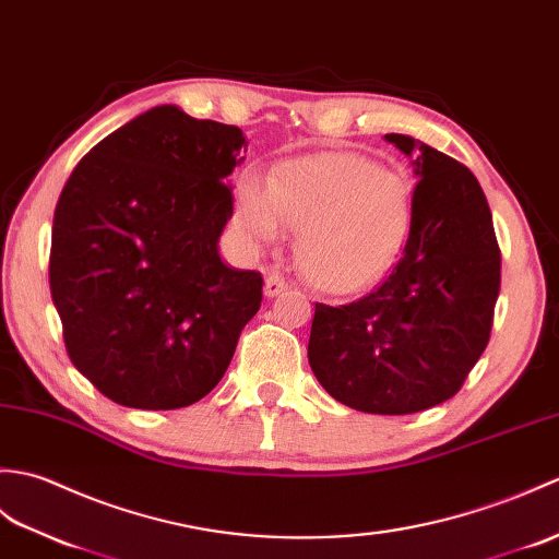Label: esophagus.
<instances>
[{
    "label": "esophagus",
    "instance_id": "1",
    "mask_svg": "<svg viewBox=\"0 0 559 559\" xmlns=\"http://www.w3.org/2000/svg\"><path fill=\"white\" fill-rule=\"evenodd\" d=\"M289 287V282L284 280V275H280L277 270H270L267 277H265V296L267 299H275L284 289Z\"/></svg>",
    "mask_w": 559,
    "mask_h": 559
}]
</instances>
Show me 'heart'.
<instances>
[{
	"instance_id": "obj_1",
	"label": "heart",
	"mask_w": 559,
	"mask_h": 559,
	"mask_svg": "<svg viewBox=\"0 0 559 559\" xmlns=\"http://www.w3.org/2000/svg\"><path fill=\"white\" fill-rule=\"evenodd\" d=\"M237 222L253 241L299 227L296 255L306 277L330 292H354L392 265L412 227V189L402 175L354 153L287 159L267 177L243 175L234 193Z\"/></svg>"
}]
</instances>
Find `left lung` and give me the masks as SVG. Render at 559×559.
<instances>
[{"instance_id":"8db88e82","label":"left lung","mask_w":559,"mask_h":559,"mask_svg":"<svg viewBox=\"0 0 559 559\" xmlns=\"http://www.w3.org/2000/svg\"><path fill=\"white\" fill-rule=\"evenodd\" d=\"M384 139L412 157L418 179L406 246L364 299L316 304L308 364L337 402L402 416L462 390L490 340L502 258L471 169L412 135Z\"/></svg>"}]
</instances>
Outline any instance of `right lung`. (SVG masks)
Here are the masks:
<instances>
[{
    "label": "right lung",
    "instance_id": "obj_1",
    "mask_svg": "<svg viewBox=\"0 0 559 559\" xmlns=\"http://www.w3.org/2000/svg\"><path fill=\"white\" fill-rule=\"evenodd\" d=\"M246 139L175 105L123 123L61 189L49 289L71 364L107 400L191 406L225 376L263 275L219 258Z\"/></svg>",
    "mask_w": 559,
    "mask_h": 559
}]
</instances>
